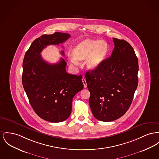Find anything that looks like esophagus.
<instances>
[{"label":"esophagus","mask_w":159,"mask_h":159,"mask_svg":"<svg viewBox=\"0 0 159 159\" xmlns=\"http://www.w3.org/2000/svg\"><path fill=\"white\" fill-rule=\"evenodd\" d=\"M82 82H83V84H84V88H86L87 87V84H86V80H85V79L84 78H83L82 79Z\"/></svg>","instance_id":"34e87169"}]
</instances>
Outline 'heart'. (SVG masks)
<instances>
[{"label":"heart","mask_w":159,"mask_h":159,"mask_svg":"<svg viewBox=\"0 0 159 159\" xmlns=\"http://www.w3.org/2000/svg\"><path fill=\"white\" fill-rule=\"evenodd\" d=\"M109 52V46L104 41L86 39L79 43L72 49L71 55L73 64L86 60V66L90 71L97 70L106 59Z\"/></svg>","instance_id":"1"}]
</instances>
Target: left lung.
<instances>
[{
	"instance_id": "obj_1",
	"label": "left lung",
	"mask_w": 159,
	"mask_h": 159,
	"mask_svg": "<svg viewBox=\"0 0 159 159\" xmlns=\"http://www.w3.org/2000/svg\"><path fill=\"white\" fill-rule=\"evenodd\" d=\"M112 55L101 66L85 74L93 116L104 122L116 120L128 111L138 84V59L126 41L113 38Z\"/></svg>"
}]
</instances>
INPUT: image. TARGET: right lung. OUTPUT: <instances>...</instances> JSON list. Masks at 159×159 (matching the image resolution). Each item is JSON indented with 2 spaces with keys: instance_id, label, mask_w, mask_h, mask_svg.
Returning a JSON list of instances; mask_svg holds the SVG:
<instances>
[{
  "instance_id": "right-lung-1",
  "label": "right lung",
  "mask_w": 159,
  "mask_h": 159,
  "mask_svg": "<svg viewBox=\"0 0 159 159\" xmlns=\"http://www.w3.org/2000/svg\"><path fill=\"white\" fill-rule=\"evenodd\" d=\"M70 35L55 32L43 35L33 41L23 62L22 84L34 111L42 119L52 122L66 120L72 109L73 98L82 90V76L66 71L65 60L61 58L50 64L40 55L49 45L64 43ZM61 54L64 55V52Z\"/></svg>"
}]
</instances>
